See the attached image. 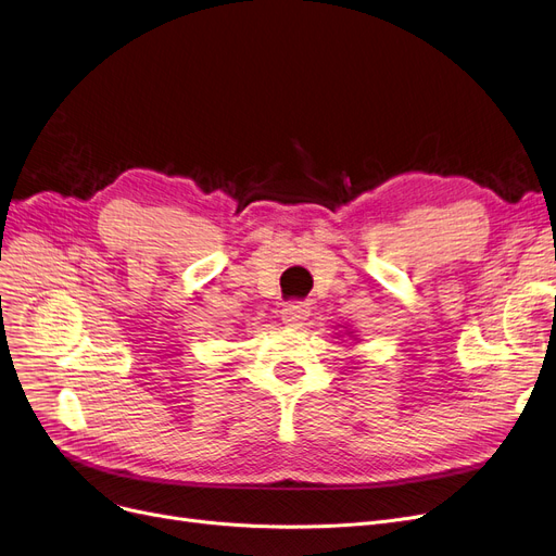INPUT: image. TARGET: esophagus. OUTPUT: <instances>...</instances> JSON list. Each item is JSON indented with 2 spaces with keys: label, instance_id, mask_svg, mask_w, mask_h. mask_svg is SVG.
Masks as SVG:
<instances>
[{
  "label": "esophagus",
  "instance_id": "obj_1",
  "mask_svg": "<svg viewBox=\"0 0 556 556\" xmlns=\"http://www.w3.org/2000/svg\"><path fill=\"white\" fill-rule=\"evenodd\" d=\"M307 315H309V307H307V303H301V301L287 303L280 313V317L287 326H301L307 319Z\"/></svg>",
  "mask_w": 556,
  "mask_h": 556
}]
</instances>
